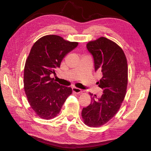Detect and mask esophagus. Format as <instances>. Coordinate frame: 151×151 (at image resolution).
<instances>
[{
  "mask_svg": "<svg viewBox=\"0 0 151 151\" xmlns=\"http://www.w3.org/2000/svg\"><path fill=\"white\" fill-rule=\"evenodd\" d=\"M72 91L73 92L76 93V94H79V93H82V90L78 88H76V87H73L72 88Z\"/></svg>",
  "mask_w": 151,
  "mask_h": 151,
  "instance_id": "obj_1",
  "label": "esophagus"
}]
</instances>
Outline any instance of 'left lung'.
Instances as JSON below:
<instances>
[{
    "instance_id": "obj_1",
    "label": "left lung",
    "mask_w": 151,
    "mask_h": 151,
    "mask_svg": "<svg viewBox=\"0 0 151 151\" xmlns=\"http://www.w3.org/2000/svg\"><path fill=\"white\" fill-rule=\"evenodd\" d=\"M87 48L93 55L95 72L101 74L96 83L103 94L97 97L89 93L91 104L83 107L82 117L86 125L96 127L108 122L120 108L128 83L127 61L122 48L104 37L89 42Z\"/></svg>"
}]
</instances>
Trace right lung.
Returning a JSON list of instances; mask_svg holds the SVG:
<instances>
[{
    "mask_svg": "<svg viewBox=\"0 0 151 151\" xmlns=\"http://www.w3.org/2000/svg\"><path fill=\"white\" fill-rule=\"evenodd\" d=\"M78 45L51 35L42 37L33 45L24 66V88L31 107L39 117H55L72 94L70 87L60 85L50 75L55 74L64 57Z\"/></svg>",
    "mask_w": 151,
    "mask_h": 151,
    "instance_id": "add662e5",
    "label": "right lung"
}]
</instances>
